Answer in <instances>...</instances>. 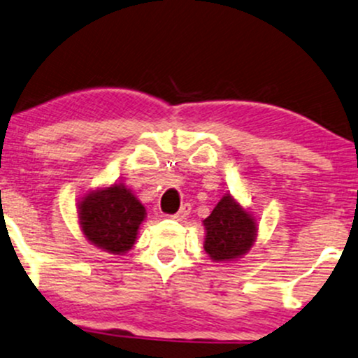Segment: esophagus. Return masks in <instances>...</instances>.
Masks as SVG:
<instances>
[{"instance_id": "esophagus-1", "label": "esophagus", "mask_w": 358, "mask_h": 358, "mask_svg": "<svg viewBox=\"0 0 358 358\" xmlns=\"http://www.w3.org/2000/svg\"><path fill=\"white\" fill-rule=\"evenodd\" d=\"M191 209H192V208H191V204H189V203L182 204V206H180L179 211L176 213L172 217H174L176 221H184V220H186V217L189 216V214H191Z\"/></svg>"}]
</instances>
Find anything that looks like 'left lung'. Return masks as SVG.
Returning a JSON list of instances; mask_svg holds the SVG:
<instances>
[{
	"label": "left lung",
	"mask_w": 358,
	"mask_h": 358,
	"mask_svg": "<svg viewBox=\"0 0 358 358\" xmlns=\"http://www.w3.org/2000/svg\"><path fill=\"white\" fill-rule=\"evenodd\" d=\"M204 250L214 262H231L255 243L256 222L231 196H224L204 220Z\"/></svg>",
	"instance_id": "1"
}]
</instances>
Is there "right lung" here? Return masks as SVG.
I'll use <instances>...</instances> for the list:
<instances>
[{"label": "right lung", "mask_w": 358, "mask_h": 358, "mask_svg": "<svg viewBox=\"0 0 358 358\" xmlns=\"http://www.w3.org/2000/svg\"><path fill=\"white\" fill-rule=\"evenodd\" d=\"M78 217L88 241L108 253L119 255L136 243L145 209L124 184H113L88 194L80 203Z\"/></svg>", "instance_id": "right-lung-1"}]
</instances>
